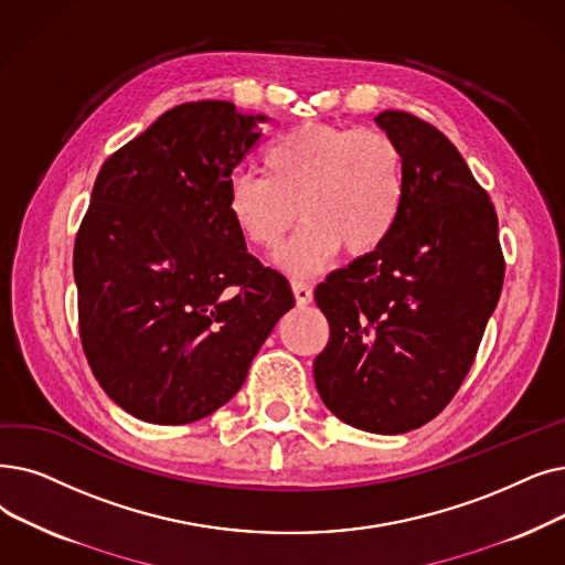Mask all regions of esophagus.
<instances>
[{
  "label": "esophagus",
  "mask_w": 565,
  "mask_h": 565,
  "mask_svg": "<svg viewBox=\"0 0 565 565\" xmlns=\"http://www.w3.org/2000/svg\"><path fill=\"white\" fill-rule=\"evenodd\" d=\"M290 288H292V296H296V302H298L300 307H307V305L313 300V290H311L309 284H305V281H292Z\"/></svg>",
  "instance_id": "obj_1"
}]
</instances>
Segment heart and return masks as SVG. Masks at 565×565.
<instances>
[{
	"mask_svg": "<svg viewBox=\"0 0 565 565\" xmlns=\"http://www.w3.org/2000/svg\"><path fill=\"white\" fill-rule=\"evenodd\" d=\"M265 178L235 173L226 182V214L258 249H273L305 218L275 263L311 277L341 252L374 254L395 231L406 199V159L381 129L300 125L263 152Z\"/></svg>",
	"mask_w": 565,
	"mask_h": 565,
	"instance_id": "1",
	"label": "heart"
}]
</instances>
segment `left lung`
<instances>
[{"mask_svg": "<svg viewBox=\"0 0 565 565\" xmlns=\"http://www.w3.org/2000/svg\"><path fill=\"white\" fill-rule=\"evenodd\" d=\"M374 121L402 147L406 199L374 254L316 286L330 341L313 381L341 423L404 434L436 418L469 374L505 263L497 210L457 147L404 110Z\"/></svg>", "mask_w": 565, "mask_h": 565, "instance_id": "obj_1", "label": "left lung"}]
</instances>
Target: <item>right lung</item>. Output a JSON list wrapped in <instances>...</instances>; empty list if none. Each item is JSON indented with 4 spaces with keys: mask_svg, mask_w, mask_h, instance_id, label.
<instances>
[{
    "mask_svg": "<svg viewBox=\"0 0 565 565\" xmlns=\"http://www.w3.org/2000/svg\"><path fill=\"white\" fill-rule=\"evenodd\" d=\"M265 119L182 104L96 175L73 249L81 339L106 395L138 420L186 425L222 408L296 305L226 214V182Z\"/></svg>",
    "mask_w": 565,
    "mask_h": 565,
    "instance_id": "obj_1",
    "label": "right lung"
}]
</instances>
